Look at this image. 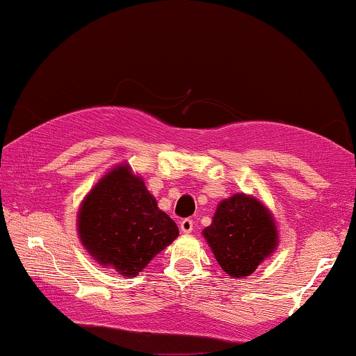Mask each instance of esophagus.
Listing matches in <instances>:
<instances>
[{"label":"esophagus","instance_id":"34e87169","mask_svg":"<svg viewBox=\"0 0 356 356\" xmlns=\"http://www.w3.org/2000/svg\"><path fill=\"white\" fill-rule=\"evenodd\" d=\"M192 229H194V220H192L191 218H186L181 220V231L184 232V234H191Z\"/></svg>","mask_w":356,"mask_h":356}]
</instances>
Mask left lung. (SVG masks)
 <instances>
[{
	"mask_svg": "<svg viewBox=\"0 0 356 356\" xmlns=\"http://www.w3.org/2000/svg\"><path fill=\"white\" fill-rule=\"evenodd\" d=\"M202 236L219 266L232 277L252 275L277 246L273 214L259 199L243 192L219 202Z\"/></svg>",
	"mask_w": 356,
	"mask_h": 356,
	"instance_id": "left-lung-1",
	"label": "left lung"
}]
</instances>
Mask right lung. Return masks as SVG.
<instances>
[{
	"mask_svg": "<svg viewBox=\"0 0 356 356\" xmlns=\"http://www.w3.org/2000/svg\"><path fill=\"white\" fill-rule=\"evenodd\" d=\"M79 236L88 254L124 276H137L179 236L177 224L127 164L95 184L79 211Z\"/></svg>",
	"mask_w": 356,
	"mask_h": 356,
	"instance_id": "obj_1",
	"label": "right lung"
}]
</instances>
